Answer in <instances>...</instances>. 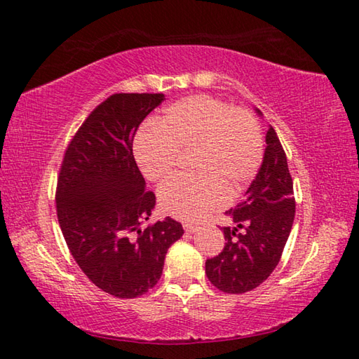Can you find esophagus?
Returning a JSON list of instances; mask_svg holds the SVG:
<instances>
[{
	"mask_svg": "<svg viewBox=\"0 0 359 359\" xmlns=\"http://www.w3.org/2000/svg\"><path fill=\"white\" fill-rule=\"evenodd\" d=\"M184 229L187 233H194V231H198V224H193V223H184Z\"/></svg>",
	"mask_w": 359,
	"mask_h": 359,
	"instance_id": "esophagus-1",
	"label": "esophagus"
}]
</instances>
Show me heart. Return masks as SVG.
<instances>
[{
	"label": "heart",
	"mask_w": 359,
	"mask_h": 359,
	"mask_svg": "<svg viewBox=\"0 0 359 359\" xmlns=\"http://www.w3.org/2000/svg\"><path fill=\"white\" fill-rule=\"evenodd\" d=\"M190 150L194 175L175 179L160 190L161 209L182 220H198L245 190L263 160V136L245 109L210 95H194L169 104L156 125H144L133 141L137 166L154 184L171 179L179 154Z\"/></svg>",
	"instance_id": "heart-1"
}]
</instances>
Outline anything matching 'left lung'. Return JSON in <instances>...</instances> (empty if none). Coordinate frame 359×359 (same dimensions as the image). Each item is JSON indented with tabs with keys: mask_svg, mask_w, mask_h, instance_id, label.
Wrapping results in <instances>:
<instances>
[{
	"mask_svg": "<svg viewBox=\"0 0 359 359\" xmlns=\"http://www.w3.org/2000/svg\"><path fill=\"white\" fill-rule=\"evenodd\" d=\"M264 160L245 193V199L229 209L236 228L224 226V247L205 261V276L223 293L241 294L259 287L282 258L296 201L287 155L276 130H267Z\"/></svg>",
	"mask_w": 359,
	"mask_h": 359,
	"instance_id": "8db88e82",
	"label": "left lung"
}]
</instances>
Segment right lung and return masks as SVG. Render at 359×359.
Listing matches in <instances>:
<instances>
[{
  "instance_id": "1",
  "label": "right lung",
  "mask_w": 359,
  "mask_h": 359,
  "mask_svg": "<svg viewBox=\"0 0 359 359\" xmlns=\"http://www.w3.org/2000/svg\"><path fill=\"white\" fill-rule=\"evenodd\" d=\"M161 93H115L79 126L60 166L55 204L72 258L90 282L120 299L158 283L168 248L184 234L179 222L149 224L155 193L133 155L141 121L161 104Z\"/></svg>"
}]
</instances>
